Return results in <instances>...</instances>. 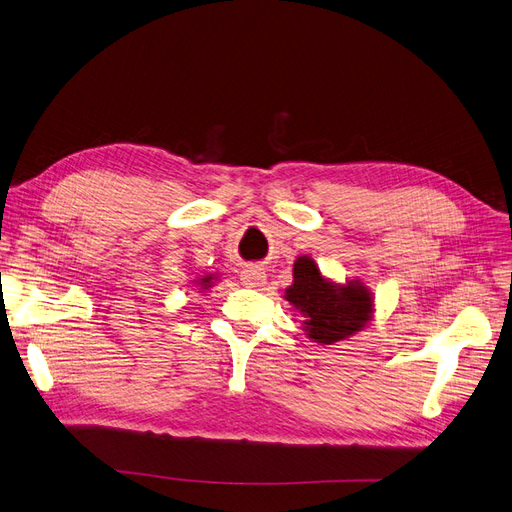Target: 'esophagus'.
<instances>
[{"instance_id": "esophagus-1", "label": "esophagus", "mask_w": 512, "mask_h": 512, "mask_svg": "<svg viewBox=\"0 0 512 512\" xmlns=\"http://www.w3.org/2000/svg\"><path fill=\"white\" fill-rule=\"evenodd\" d=\"M264 281H266V275H264L260 266H248V269L241 273V283L248 285V287H258Z\"/></svg>"}]
</instances>
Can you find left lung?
<instances>
[{
    "label": "left lung",
    "instance_id": "obj_1",
    "mask_svg": "<svg viewBox=\"0 0 512 512\" xmlns=\"http://www.w3.org/2000/svg\"><path fill=\"white\" fill-rule=\"evenodd\" d=\"M283 298L304 316L306 335L321 346L356 335L371 323L375 312L373 291L360 279L335 283L306 254L294 262V283Z\"/></svg>",
    "mask_w": 512,
    "mask_h": 512
}]
</instances>
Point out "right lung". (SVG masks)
<instances>
[{"mask_svg": "<svg viewBox=\"0 0 512 512\" xmlns=\"http://www.w3.org/2000/svg\"><path fill=\"white\" fill-rule=\"evenodd\" d=\"M216 279H218L216 275H204V277L193 279L191 283H193V287H198L200 291H206V289H210V287L214 285V281H216Z\"/></svg>", "mask_w": 512, "mask_h": 512, "instance_id": "right-lung-1", "label": "right lung"}]
</instances>
